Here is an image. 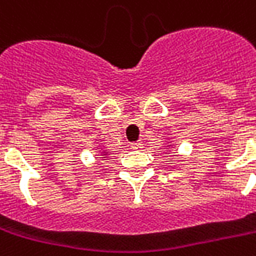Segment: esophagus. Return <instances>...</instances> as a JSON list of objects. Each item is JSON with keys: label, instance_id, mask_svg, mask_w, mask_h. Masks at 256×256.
<instances>
[{"label": "esophagus", "instance_id": "1", "mask_svg": "<svg viewBox=\"0 0 256 256\" xmlns=\"http://www.w3.org/2000/svg\"><path fill=\"white\" fill-rule=\"evenodd\" d=\"M130 148H132V150H140V149H142L144 146H142L141 142H132V145H130Z\"/></svg>", "mask_w": 256, "mask_h": 256}]
</instances>
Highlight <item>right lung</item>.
Masks as SVG:
<instances>
[{"label": "right lung", "instance_id": "add662e5", "mask_svg": "<svg viewBox=\"0 0 256 256\" xmlns=\"http://www.w3.org/2000/svg\"><path fill=\"white\" fill-rule=\"evenodd\" d=\"M103 153H106V154H107V152H103ZM103 158H106V157H103Z\"/></svg>", "mask_w": 256, "mask_h": 256}]
</instances>
